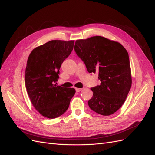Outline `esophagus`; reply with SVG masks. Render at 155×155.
<instances>
[{
  "mask_svg": "<svg viewBox=\"0 0 155 155\" xmlns=\"http://www.w3.org/2000/svg\"><path fill=\"white\" fill-rule=\"evenodd\" d=\"M83 88H76V92H79L81 91H82Z\"/></svg>",
  "mask_w": 155,
  "mask_h": 155,
  "instance_id": "esophagus-1",
  "label": "esophagus"
}]
</instances>
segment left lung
Wrapping results in <instances>:
<instances>
[{
  "label": "left lung",
  "instance_id": "8db88e82",
  "mask_svg": "<svg viewBox=\"0 0 155 155\" xmlns=\"http://www.w3.org/2000/svg\"><path fill=\"white\" fill-rule=\"evenodd\" d=\"M74 50L89 73H98L100 85L91 88V109L104 116L122 106L132 83L127 51L118 42L101 36L76 41Z\"/></svg>",
  "mask_w": 155,
  "mask_h": 155
}]
</instances>
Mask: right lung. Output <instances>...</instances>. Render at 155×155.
I'll list each match as a JSON object with an SVG mask.
<instances>
[{"label":"right lung","instance_id":"obj_1","mask_svg":"<svg viewBox=\"0 0 155 155\" xmlns=\"http://www.w3.org/2000/svg\"><path fill=\"white\" fill-rule=\"evenodd\" d=\"M74 41L52 40L31 51L27 61L25 85L35 109L50 119L67 111L76 90L57 85L59 69L71 54Z\"/></svg>","mask_w":155,"mask_h":155}]
</instances>
